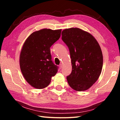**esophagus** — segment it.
<instances>
[{
  "label": "esophagus",
  "instance_id": "obj_1",
  "mask_svg": "<svg viewBox=\"0 0 120 120\" xmlns=\"http://www.w3.org/2000/svg\"><path fill=\"white\" fill-rule=\"evenodd\" d=\"M59 68H60V69H61L62 68V64H60L59 65Z\"/></svg>",
  "mask_w": 120,
  "mask_h": 120
}]
</instances>
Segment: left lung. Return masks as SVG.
<instances>
[{"instance_id":"1","label":"left lung","mask_w":120,"mask_h":120,"mask_svg":"<svg viewBox=\"0 0 120 120\" xmlns=\"http://www.w3.org/2000/svg\"><path fill=\"white\" fill-rule=\"evenodd\" d=\"M62 40L69 48L72 71L67 77L75 90L89 89L98 79L103 67L102 52L94 36L79 28L65 29Z\"/></svg>"}]
</instances>
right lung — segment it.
I'll return each mask as SVG.
<instances>
[{"mask_svg": "<svg viewBox=\"0 0 120 120\" xmlns=\"http://www.w3.org/2000/svg\"><path fill=\"white\" fill-rule=\"evenodd\" d=\"M61 30L44 29L32 33L26 40L19 57L22 74L28 84L37 89L50 84L58 67L52 61L50 47L59 39Z\"/></svg>", "mask_w": 120, "mask_h": 120, "instance_id": "add662e5", "label": "right lung"}]
</instances>
